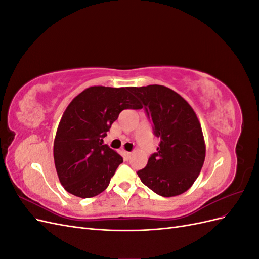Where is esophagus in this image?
<instances>
[{"mask_svg":"<svg viewBox=\"0 0 259 259\" xmlns=\"http://www.w3.org/2000/svg\"><path fill=\"white\" fill-rule=\"evenodd\" d=\"M123 154H124V156H125V158H126L127 160L131 158V152H128V151H125V150H123Z\"/></svg>","mask_w":259,"mask_h":259,"instance_id":"esophagus-1","label":"esophagus"}]
</instances>
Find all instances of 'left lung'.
Wrapping results in <instances>:
<instances>
[{"label": "left lung", "mask_w": 259, "mask_h": 259, "mask_svg": "<svg viewBox=\"0 0 259 259\" xmlns=\"http://www.w3.org/2000/svg\"><path fill=\"white\" fill-rule=\"evenodd\" d=\"M140 99L153 134L160 138L156 152L137 171L142 183L162 197L187 191L198 178L205 159V143L197 114L187 101L163 85L130 88Z\"/></svg>", "instance_id": "obj_1"}]
</instances>
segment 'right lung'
Returning a JSON list of instances; mask_svg holds the SVG:
<instances>
[{
	"label": "right lung",
	"instance_id": "obj_1",
	"mask_svg": "<svg viewBox=\"0 0 259 259\" xmlns=\"http://www.w3.org/2000/svg\"><path fill=\"white\" fill-rule=\"evenodd\" d=\"M130 88L92 86L80 93L61 116L54 140L60 184L75 197L92 198L109 186L122 156L104 138L124 109H142Z\"/></svg>",
	"mask_w": 259,
	"mask_h": 259
}]
</instances>
